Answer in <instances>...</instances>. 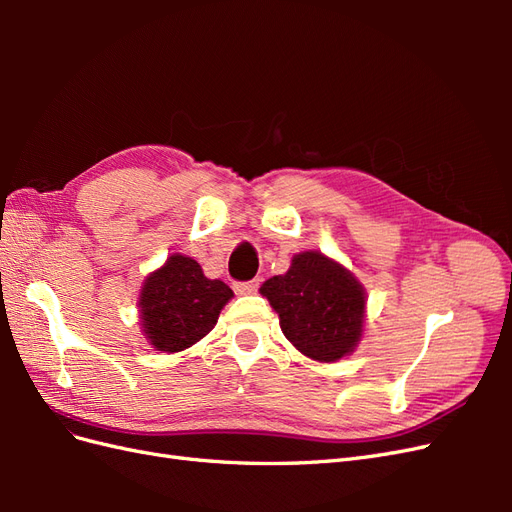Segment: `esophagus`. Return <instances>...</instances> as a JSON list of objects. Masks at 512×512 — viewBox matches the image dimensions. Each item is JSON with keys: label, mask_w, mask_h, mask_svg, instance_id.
<instances>
[{"label": "esophagus", "mask_w": 512, "mask_h": 512, "mask_svg": "<svg viewBox=\"0 0 512 512\" xmlns=\"http://www.w3.org/2000/svg\"><path fill=\"white\" fill-rule=\"evenodd\" d=\"M258 280H250V282H237L235 284V292L237 294H254L258 290Z\"/></svg>", "instance_id": "1"}]
</instances>
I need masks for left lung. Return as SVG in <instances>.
Segmentation results:
<instances>
[{
  "label": "left lung",
  "instance_id": "1",
  "mask_svg": "<svg viewBox=\"0 0 512 512\" xmlns=\"http://www.w3.org/2000/svg\"><path fill=\"white\" fill-rule=\"evenodd\" d=\"M260 292L280 314L284 335L309 359L333 363L359 344L363 286L320 252L297 254L286 275L271 277Z\"/></svg>",
  "mask_w": 512,
  "mask_h": 512
}]
</instances>
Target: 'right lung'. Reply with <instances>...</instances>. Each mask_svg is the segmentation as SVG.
<instances>
[{
  "label": "right lung",
  "instance_id": "add662e5",
  "mask_svg": "<svg viewBox=\"0 0 512 512\" xmlns=\"http://www.w3.org/2000/svg\"><path fill=\"white\" fill-rule=\"evenodd\" d=\"M232 290L205 277L196 260L173 254L141 290V320L149 344L179 352L203 339L218 322Z\"/></svg>",
  "mask_w": 512,
  "mask_h": 512
}]
</instances>
